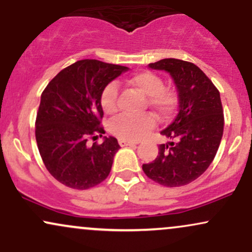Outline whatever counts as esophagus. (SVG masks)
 Instances as JSON below:
<instances>
[{"label": "esophagus", "mask_w": 252, "mask_h": 252, "mask_svg": "<svg viewBox=\"0 0 252 252\" xmlns=\"http://www.w3.org/2000/svg\"><path fill=\"white\" fill-rule=\"evenodd\" d=\"M118 142H120V146H121V147L135 146V144L138 143V142H135V141H126V140H120V141H118Z\"/></svg>", "instance_id": "34e87169"}]
</instances>
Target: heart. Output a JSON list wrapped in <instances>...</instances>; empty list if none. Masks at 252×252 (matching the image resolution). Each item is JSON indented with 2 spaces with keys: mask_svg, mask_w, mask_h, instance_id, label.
<instances>
[{
  "mask_svg": "<svg viewBox=\"0 0 252 252\" xmlns=\"http://www.w3.org/2000/svg\"><path fill=\"white\" fill-rule=\"evenodd\" d=\"M129 86L147 97V103L161 118H168L178 106V94L174 90L166 88L163 79L152 71H140L126 80ZM103 111L112 115L118 109V86L110 83L100 96ZM153 115L131 116L123 114L115 118L110 124V130L116 137L126 141H138L155 126Z\"/></svg>",
  "mask_w": 252,
  "mask_h": 252,
  "instance_id": "b5f03b06",
  "label": "heart"
}]
</instances>
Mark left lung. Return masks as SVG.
Instances as JSON below:
<instances>
[{
  "label": "left lung",
  "instance_id": "obj_1",
  "mask_svg": "<svg viewBox=\"0 0 252 252\" xmlns=\"http://www.w3.org/2000/svg\"><path fill=\"white\" fill-rule=\"evenodd\" d=\"M149 67L172 76L178 89L179 112L161 131L173 141L160 144L155 160L144 163L142 169L162 186H184L209 168L219 148L224 131L220 94L193 63L169 58L149 63Z\"/></svg>",
  "mask_w": 252,
  "mask_h": 252
}]
</instances>
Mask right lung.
<instances>
[{
	"label": "right lung",
	"instance_id": "1",
	"mask_svg": "<svg viewBox=\"0 0 252 252\" xmlns=\"http://www.w3.org/2000/svg\"><path fill=\"white\" fill-rule=\"evenodd\" d=\"M126 71V66L79 60L43 90L35 121L37 148L51 175L70 189H88L108 178L120 144L112 136L92 146L88 140L105 134L100 96Z\"/></svg>",
	"mask_w": 252,
	"mask_h": 252
}]
</instances>
